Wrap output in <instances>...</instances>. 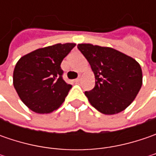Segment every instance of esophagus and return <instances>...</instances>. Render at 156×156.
Here are the masks:
<instances>
[{"instance_id":"esophagus-1","label":"esophagus","mask_w":156,"mask_h":156,"mask_svg":"<svg viewBox=\"0 0 156 156\" xmlns=\"http://www.w3.org/2000/svg\"><path fill=\"white\" fill-rule=\"evenodd\" d=\"M80 80H81V77H80V76H79V77H78V78H76V79H75V82H78V81H80Z\"/></svg>"}]
</instances>
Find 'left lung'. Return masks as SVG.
Instances as JSON below:
<instances>
[{
    "label": "left lung",
    "instance_id": "8db88e82",
    "mask_svg": "<svg viewBox=\"0 0 156 156\" xmlns=\"http://www.w3.org/2000/svg\"><path fill=\"white\" fill-rule=\"evenodd\" d=\"M95 77V85L85 94L101 113L115 115L131 104L142 84L140 64L130 56L111 48L78 44Z\"/></svg>",
    "mask_w": 156,
    "mask_h": 156
}]
</instances>
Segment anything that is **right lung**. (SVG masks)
I'll return each mask as SVG.
<instances>
[{
	"label": "right lung",
	"instance_id": "add662e5",
	"mask_svg": "<svg viewBox=\"0 0 156 156\" xmlns=\"http://www.w3.org/2000/svg\"><path fill=\"white\" fill-rule=\"evenodd\" d=\"M75 43L55 44L22 56L14 70V87L23 103L38 114L51 113L65 101L72 85L63 80L62 60Z\"/></svg>",
	"mask_w": 156,
	"mask_h": 156
}]
</instances>
